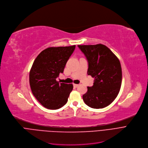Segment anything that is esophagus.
Wrapping results in <instances>:
<instances>
[{
    "mask_svg": "<svg viewBox=\"0 0 148 148\" xmlns=\"http://www.w3.org/2000/svg\"><path fill=\"white\" fill-rule=\"evenodd\" d=\"M73 86H74L75 88H76V87H78L79 86V84H73Z\"/></svg>",
    "mask_w": 148,
    "mask_h": 148,
    "instance_id": "1",
    "label": "esophagus"
}]
</instances>
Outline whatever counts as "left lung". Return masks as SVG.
<instances>
[{"label":"left lung","instance_id":"obj_1","mask_svg":"<svg viewBox=\"0 0 148 148\" xmlns=\"http://www.w3.org/2000/svg\"><path fill=\"white\" fill-rule=\"evenodd\" d=\"M88 62L87 73L95 78L93 86L87 87L82 96L88 107L103 108L111 104L117 96L122 84V68L118 58L110 49L102 44L78 45Z\"/></svg>","mask_w":148,"mask_h":148}]
</instances>
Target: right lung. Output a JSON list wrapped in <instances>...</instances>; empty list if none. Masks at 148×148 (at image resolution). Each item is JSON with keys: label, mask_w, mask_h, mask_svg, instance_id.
<instances>
[{"label": "right lung", "mask_w": 148, "mask_h": 148, "mask_svg": "<svg viewBox=\"0 0 148 148\" xmlns=\"http://www.w3.org/2000/svg\"><path fill=\"white\" fill-rule=\"evenodd\" d=\"M75 45L48 47L37 56L29 72V84L37 100L46 108L57 110L67 103L72 84L60 83L57 78L62 73Z\"/></svg>", "instance_id": "1"}]
</instances>
